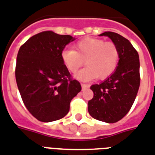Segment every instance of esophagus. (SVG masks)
<instances>
[{
	"label": "esophagus",
	"mask_w": 155,
	"mask_h": 155,
	"mask_svg": "<svg viewBox=\"0 0 155 155\" xmlns=\"http://www.w3.org/2000/svg\"><path fill=\"white\" fill-rule=\"evenodd\" d=\"M81 87H82L83 90H85V89L89 88V84H81Z\"/></svg>",
	"instance_id": "34e87169"
}]
</instances>
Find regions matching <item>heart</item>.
I'll return each instance as SVG.
<instances>
[{
  "label": "heart",
  "instance_id": "b5f03b06",
  "mask_svg": "<svg viewBox=\"0 0 155 155\" xmlns=\"http://www.w3.org/2000/svg\"><path fill=\"white\" fill-rule=\"evenodd\" d=\"M61 59L69 71L75 73L84 64L87 66L76 74L81 81L94 78L105 80L116 71L120 61V50L113 42L85 38L74 44V50L66 49Z\"/></svg>",
  "mask_w": 155,
  "mask_h": 155
}]
</instances>
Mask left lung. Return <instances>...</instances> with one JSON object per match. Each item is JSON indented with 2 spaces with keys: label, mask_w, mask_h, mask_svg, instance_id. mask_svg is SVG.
<instances>
[{
  "label": "left lung",
  "mask_w": 155,
  "mask_h": 155,
  "mask_svg": "<svg viewBox=\"0 0 155 155\" xmlns=\"http://www.w3.org/2000/svg\"><path fill=\"white\" fill-rule=\"evenodd\" d=\"M100 36H107L118 47L120 61L110 77L91 85L94 97L88 103V111L96 120L114 123L127 115L136 99L140 83V59L137 51L124 37L109 31Z\"/></svg>",
  "instance_id": "obj_1"
}]
</instances>
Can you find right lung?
I'll list each match as a JSON object with an SVG mask.
<instances>
[{
    "label": "right lung",
    "instance_id": "add662e5",
    "mask_svg": "<svg viewBox=\"0 0 155 155\" xmlns=\"http://www.w3.org/2000/svg\"><path fill=\"white\" fill-rule=\"evenodd\" d=\"M74 38L52 31L31 37L17 55L15 79L28 112L38 121L49 122L68 113L72 98L81 92V83L72 78L61 52Z\"/></svg>",
    "mask_w": 155,
    "mask_h": 155
}]
</instances>
